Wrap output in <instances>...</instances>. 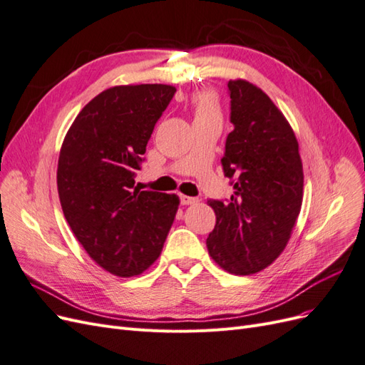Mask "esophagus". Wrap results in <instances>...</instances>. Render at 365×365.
<instances>
[{"instance_id": "1", "label": "esophagus", "mask_w": 365, "mask_h": 365, "mask_svg": "<svg viewBox=\"0 0 365 365\" xmlns=\"http://www.w3.org/2000/svg\"><path fill=\"white\" fill-rule=\"evenodd\" d=\"M180 201H181L182 205H192V204H196V202H197L196 197L185 196V195H180Z\"/></svg>"}]
</instances>
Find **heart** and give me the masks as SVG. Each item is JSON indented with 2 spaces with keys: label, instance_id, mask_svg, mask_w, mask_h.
<instances>
[{
  "label": "heart",
  "instance_id": "1",
  "mask_svg": "<svg viewBox=\"0 0 365 365\" xmlns=\"http://www.w3.org/2000/svg\"><path fill=\"white\" fill-rule=\"evenodd\" d=\"M195 120L202 118H219V105L216 97L210 93H201L193 101Z\"/></svg>",
  "mask_w": 365,
  "mask_h": 365
}]
</instances>
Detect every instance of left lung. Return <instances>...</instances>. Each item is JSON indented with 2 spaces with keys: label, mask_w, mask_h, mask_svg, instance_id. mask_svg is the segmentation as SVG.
<instances>
[{
  "label": "left lung",
  "mask_w": 365,
  "mask_h": 365,
  "mask_svg": "<svg viewBox=\"0 0 365 365\" xmlns=\"http://www.w3.org/2000/svg\"><path fill=\"white\" fill-rule=\"evenodd\" d=\"M230 120L224 173L235 193L230 201H208L216 225L207 250L230 274H256L283 252L300 215L303 164L294 130L259 86L228 82Z\"/></svg>",
  "instance_id": "1"
}]
</instances>
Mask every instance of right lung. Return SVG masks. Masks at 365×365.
Here are the masks:
<instances>
[{
	"label": "right lung",
	"mask_w": 365,
	"mask_h": 365,
	"mask_svg": "<svg viewBox=\"0 0 365 365\" xmlns=\"http://www.w3.org/2000/svg\"><path fill=\"white\" fill-rule=\"evenodd\" d=\"M176 88L118 85L77 114L58 161L65 219L90 257L117 277H134L155 262L180 197L141 192L134 175L158 118Z\"/></svg>",
	"instance_id": "right-lung-1"
}]
</instances>
